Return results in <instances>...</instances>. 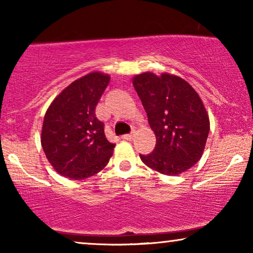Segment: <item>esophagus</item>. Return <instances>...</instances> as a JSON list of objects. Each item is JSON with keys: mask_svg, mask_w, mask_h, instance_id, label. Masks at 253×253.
Returning <instances> with one entry per match:
<instances>
[{"mask_svg": "<svg viewBox=\"0 0 253 253\" xmlns=\"http://www.w3.org/2000/svg\"><path fill=\"white\" fill-rule=\"evenodd\" d=\"M122 139H124V140H132V139H133V134H132V133L123 134Z\"/></svg>", "mask_w": 253, "mask_h": 253, "instance_id": "1", "label": "esophagus"}]
</instances>
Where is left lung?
<instances>
[{
    "instance_id": "8db88e82",
    "label": "left lung",
    "mask_w": 253,
    "mask_h": 253,
    "mask_svg": "<svg viewBox=\"0 0 253 253\" xmlns=\"http://www.w3.org/2000/svg\"><path fill=\"white\" fill-rule=\"evenodd\" d=\"M148 123L157 137L152 153L141 161L161 174L188 170L202 158L210 132V120L202 99L177 76L144 72L133 78Z\"/></svg>"
}]
</instances>
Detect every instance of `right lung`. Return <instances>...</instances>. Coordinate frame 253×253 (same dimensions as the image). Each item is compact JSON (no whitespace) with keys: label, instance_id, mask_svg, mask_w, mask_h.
Instances as JSON below:
<instances>
[{"label":"right lung","instance_id":"right-lung-1","mask_svg":"<svg viewBox=\"0 0 253 253\" xmlns=\"http://www.w3.org/2000/svg\"><path fill=\"white\" fill-rule=\"evenodd\" d=\"M108 75L92 72L58 94L43 119L41 145L55 170L71 179H84L102 170L115 144L107 140L105 124L95 107L109 84Z\"/></svg>","mask_w":253,"mask_h":253}]
</instances>
